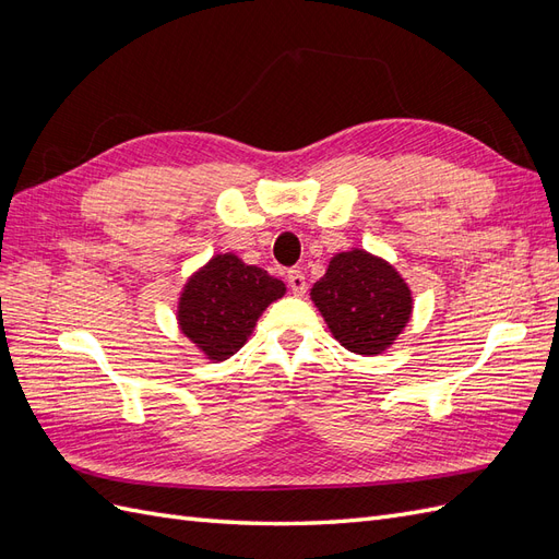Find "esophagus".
Returning a JSON list of instances; mask_svg holds the SVG:
<instances>
[{
  "instance_id": "34e87169",
  "label": "esophagus",
  "mask_w": 559,
  "mask_h": 559,
  "mask_svg": "<svg viewBox=\"0 0 559 559\" xmlns=\"http://www.w3.org/2000/svg\"><path fill=\"white\" fill-rule=\"evenodd\" d=\"M286 282H289V289L294 296H302L308 292V282H306V275H302V270L294 267L289 270V275H286Z\"/></svg>"
}]
</instances>
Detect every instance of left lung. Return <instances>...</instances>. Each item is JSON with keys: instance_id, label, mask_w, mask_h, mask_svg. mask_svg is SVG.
Segmentation results:
<instances>
[{"instance_id": "1", "label": "left lung", "mask_w": 559, "mask_h": 559, "mask_svg": "<svg viewBox=\"0 0 559 559\" xmlns=\"http://www.w3.org/2000/svg\"><path fill=\"white\" fill-rule=\"evenodd\" d=\"M310 298L335 341L364 357L392 347L413 314L411 286L392 263L364 249L335 253Z\"/></svg>"}]
</instances>
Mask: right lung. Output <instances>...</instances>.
<instances>
[{
  "mask_svg": "<svg viewBox=\"0 0 559 559\" xmlns=\"http://www.w3.org/2000/svg\"><path fill=\"white\" fill-rule=\"evenodd\" d=\"M286 294L282 280L235 253H216L183 284L177 321L210 361H226L257 326L263 310Z\"/></svg>",
  "mask_w": 559,
  "mask_h": 559,
  "instance_id": "add662e5",
  "label": "right lung"
}]
</instances>
